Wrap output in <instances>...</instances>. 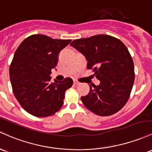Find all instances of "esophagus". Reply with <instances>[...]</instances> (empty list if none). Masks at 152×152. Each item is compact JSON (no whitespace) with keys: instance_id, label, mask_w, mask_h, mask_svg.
Masks as SVG:
<instances>
[{"instance_id":"34e87169","label":"esophagus","mask_w":152,"mask_h":152,"mask_svg":"<svg viewBox=\"0 0 152 152\" xmlns=\"http://www.w3.org/2000/svg\"><path fill=\"white\" fill-rule=\"evenodd\" d=\"M73 83H74V85H78L80 83L77 80H73Z\"/></svg>"}]
</instances>
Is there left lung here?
Listing matches in <instances>:
<instances>
[{
	"label": "left lung",
	"instance_id": "left-lung-1",
	"mask_svg": "<svg viewBox=\"0 0 152 152\" xmlns=\"http://www.w3.org/2000/svg\"><path fill=\"white\" fill-rule=\"evenodd\" d=\"M70 45L85 56L88 69L94 68V75L100 81L97 86L90 85L89 93L81 97L85 106L98 115L117 113L127 102L135 77L125 44L111 36L99 34L75 39Z\"/></svg>",
	"mask_w": 152,
	"mask_h": 152
}]
</instances>
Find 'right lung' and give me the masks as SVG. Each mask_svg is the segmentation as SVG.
Segmentation results:
<instances>
[{"label": "right lung", "mask_w": 152, "mask_h": 152, "mask_svg": "<svg viewBox=\"0 0 152 152\" xmlns=\"http://www.w3.org/2000/svg\"><path fill=\"white\" fill-rule=\"evenodd\" d=\"M71 39H54L43 34L28 37L16 49L10 66L15 97L26 112L37 117L53 115L63 105L64 93L73 84L67 77L51 82L59 54Z\"/></svg>", "instance_id": "add662e5"}]
</instances>
